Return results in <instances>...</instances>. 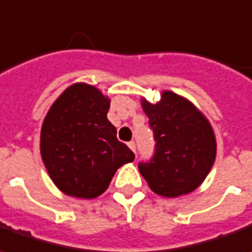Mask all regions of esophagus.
I'll return each instance as SVG.
<instances>
[{
	"instance_id": "obj_1",
	"label": "esophagus",
	"mask_w": 252,
	"mask_h": 252,
	"mask_svg": "<svg viewBox=\"0 0 252 252\" xmlns=\"http://www.w3.org/2000/svg\"><path fill=\"white\" fill-rule=\"evenodd\" d=\"M128 148L131 149L133 153H135V150H136V146H135V142H129V143H128Z\"/></svg>"
}]
</instances>
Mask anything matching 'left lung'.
<instances>
[{
	"label": "left lung",
	"mask_w": 252,
	"mask_h": 252,
	"mask_svg": "<svg viewBox=\"0 0 252 252\" xmlns=\"http://www.w3.org/2000/svg\"><path fill=\"white\" fill-rule=\"evenodd\" d=\"M140 106L156 139L153 160L139 164L149 188L168 198L196 190L210 174L217 156L211 123L189 99L172 91H161L157 103L140 97Z\"/></svg>",
	"instance_id": "obj_1"
}]
</instances>
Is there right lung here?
Wrapping results in <instances>:
<instances>
[{
  "mask_svg": "<svg viewBox=\"0 0 252 252\" xmlns=\"http://www.w3.org/2000/svg\"><path fill=\"white\" fill-rule=\"evenodd\" d=\"M110 97L96 87L76 83L49 107L42 121L40 152L48 175L64 194L95 198L106 191L116 171L135 155L117 139L107 120Z\"/></svg>",
  "mask_w": 252,
  "mask_h": 252,
  "instance_id": "1",
  "label": "right lung"
}]
</instances>
